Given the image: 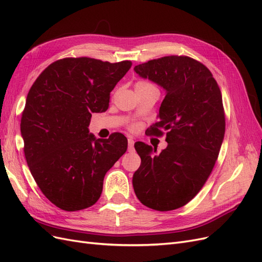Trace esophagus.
<instances>
[{
  "mask_svg": "<svg viewBox=\"0 0 262 262\" xmlns=\"http://www.w3.org/2000/svg\"><path fill=\"white\" fill-rule=\"evenodd\" d=\"M128 149H129V152H133L134 150V140L132 139V138H129L128 139Z\"/></svg>",
  "mask_w": 262,
  "mask_h": 262,
  "instance_id": "esophagus-1",
  "label": "esophagus"
}]
</instances>
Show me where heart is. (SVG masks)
<instances>
[{
	"label": "heart",
	"instance_id": "heart-1",
	"mask_svg": "<svg viewBox=\"0 0 262 262\" xmlns=\"http://www.w3.org/2000/svg\"><path fill=\"white\" fill-rule=\"evenodd\" d=\"M146 86H152V85L147 82H138L136 85V87H146Z\"/></svg>",
	"mask_w": 262,
	"mask_h": 262
}]
</instances>
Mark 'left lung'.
Wrapping results in <instances>:
<instances>
[{
    "mask_svg": "<svg viewBox=\"0 0 262 262\" xmlns=\"http://www.w3.org/2000/svg\"><path fill=\"white\" fill-rule=\"evenodd\" d=\"M134 71L165 91L160 121L147 132L166 131L168 144L158 154L143 142L134 144L141 165L133 189L147 208L171 211L193 199L215 165L225 134L222 94L209 69L189 57L150 60Z\"/></svg>",
    "mask_w": 262,
    "mask_h": 262,
    "instance_id": "obj_1",
    "label": "left lung"
}]
</instances>
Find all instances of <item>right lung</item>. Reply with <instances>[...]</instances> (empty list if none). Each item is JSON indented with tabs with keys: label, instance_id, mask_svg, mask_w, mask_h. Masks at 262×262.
Here are the masks:
<instances>
[{
	"label": "right lung",
	"instance_id": "1",
	"mask_svg": "<svg viewBox=\"0 0 262 262\" xmlns=\"http://www.w3.org/2000/svg\"><path fill=\"white\" fill-rule=\"evenodd\" d=\"M131 66L66 58L51 63L31 86L20 121L24 152L41 192L62 210L96 203L106 172L125 153L123 134L97 139L89 125L92 114L108 109L110 92Z\"/></svg>",
	"mask_w": 262,
	"mask_h": 262
}]
</instances>
